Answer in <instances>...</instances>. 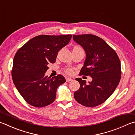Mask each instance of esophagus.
<instances>
[{
  "mask_svg": "<svg viewBox=\"0 0 135 135\" xmlns=\"http://www.w3.org/2000/svg\"><path fill=\"white\" fill-rule=\"evenodd\" d=\"M65 80H66V81H67V82H69V81H71L73 80V79H72L71 78L68 77H65Z\"/></svg>",
  "mask_w": 135,
  "mask_h": 135,
  "instance_id": "1",
  "label": "esophagus"
}]
</instances>
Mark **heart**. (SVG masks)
Listing matches in <instances>:
<instances>
[{"label":"heart","mask_w":135,"mask_h":135,"mask_svg":"<svg viewBox=\"0 0 135 135\" xmlns=\"http://www.w3.org/2000/svg\"><path fill=\"white\" fill-rule=\"evenodd\" d=\"M65 72L68 74H71L73 73V70L71 68H67V69H65Z\"/></svg>","instance_id":"1"}]
</instances>
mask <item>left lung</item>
Here are the masks:
<instances>
[{"mask_svg": "<svg viewBox=\"0 0 135 135\" xmlns=\"http://www.w3.org/2000/svg\"><path fill=\"white\" fill-rule=\"evenodd\" d=\"M73 40L84 49L85 60L80 75H89L91 82L77 78L80 89L75 91L76 101L83 106L93 107L109 99L121 78L120 61L116 52L103 39L90 34L74 35Z\"/></svg>", "mask_w": 135, "mask_h": 135, "instance_id": "left-lung-1", "label": "left lung"}]
</instances>
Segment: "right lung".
I'll list each match as a JSON object with an SVG mask.
<instances>
[{"instance_id":"obj_1","label":"right lung","mask_w":135,"mask_h":135,"mask_svg":"<svg viewBox=\"0 0 135 135\" xmlns=\"http://www.w3.org/2000/svg\"><path fill=\"white\" fill-rule=\"evenodd\" d=\"M71 35L35 36L19 49L13 61V82L25 101L36 107L54 102L57 89L65 82L62 75H45L50 63L55 62L58 51L69 43Z\"/></svg>"}]
</instances>
